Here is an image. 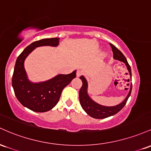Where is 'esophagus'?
<instances>
[{
  "label": "esophagus",
  "instance_id": "esophagus-1",
  "mask_svg": "<svg viewBox=\"0 0 151 151\" xmlns=\"http://www.w3.org/2000/svg\"><path fill=\"white\" fill-rule=\"evenodd\" d=\"M82 75H83V71L81 70H78L77 72H76V76H77V77H80V76Z\"/></svg>",
  "mask_w": 151,
  "mask_h": 151
}]
</instances>
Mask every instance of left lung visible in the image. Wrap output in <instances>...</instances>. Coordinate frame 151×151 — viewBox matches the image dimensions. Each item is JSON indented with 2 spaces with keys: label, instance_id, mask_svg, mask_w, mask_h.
I'll list each match as a JSON object with an SVG mask.
<instances>
[{
  "label": "left lung",
  "instance_id": "8db88e82",
  "mask_svg": "<svg viewBox=\"0 0 151 151\" xmlns=\"http://www.w3.org/2000/svg\"><path fill=\"white\" fill-rule=\"evenodd\" d=\"M110 45H111V48H112L113 58L115 59H116V60L125 63V64H126L127 66V68H128V71H129L130 75L131 76V69H130V66L129 64H128V61H127L126 57L113 44L110 43ZM80 78L83 82V86L80 89V91H79V99H80V103L81 106H82L83 109L90 116L94 118H97V119H102V118H108V117L113 116V115L116 114L117 113L119 112L122 108L124 107L125 105L126 104L127 101H128V98H129L130 93H131L132 83L129 93L128 94L126 99L121 104L117 105L116 106H112V107H107V106H101V105L98 104V103L94 102L93 101H92L88 95L87 94L88 83L86 78H85L83 76H81Z\"/></svg>",
  "mask_w": 151,
  "mask_h": 151
}]
</instances>
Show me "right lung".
<instances>
[{
    "instance_id": "1",
    "label": "right lung",
    "mask_w": 151,
    "mask_h": 151,
    "mask_svg": "<svg viewBox=\"0 0 151 151\" xmlns=\"http://www.w3.org/2000/svg\"><path fill=\"white\" fill-rule=\"evenodd\" d=\"M59 38H45L33 42L27 46L17 58L12 77V86L19 102L35 112L50 111L58 102L62 91L76 78V70L68 75L57 76L48 81L32 83L27 78L24 60L35 48L43 45L56 46Z\"/></svg>"
}]
</instances>
